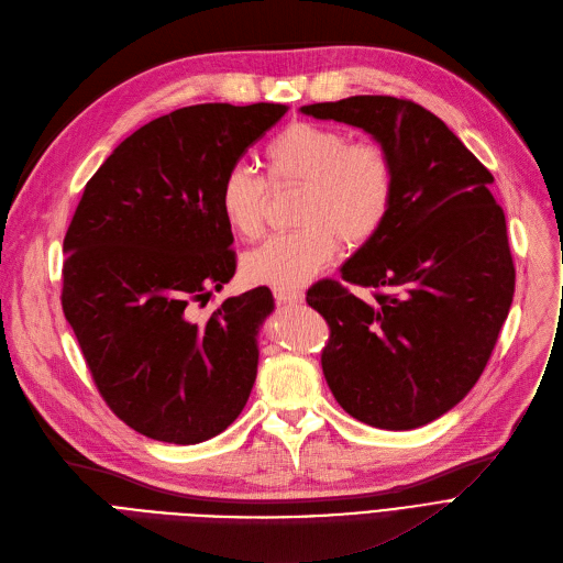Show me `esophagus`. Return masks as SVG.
<instances>
[{
  "mask_svg": "<svg viewBox=\"0 0 563 563\" xmlns=\"http://www.w3.org/2000/svg\"><path fill=\"white\" fill-rule=\"evenodd\" d=\"M273 292H275V300L279 305H297V302H302V297H305V292L300 288H275Z\"/></svg>",
  "mask_w": 563,
  "mask_h": 563,
  "instance_id": "esophagus-1",
  "label": "esophagus"
}]
</instances>
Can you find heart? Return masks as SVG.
Instances as JSON below:
<instances>
[{
	"instance_id": "obj_1",
	"label": "heart",
	"mask_w": 563,
	"mask_h": 563,
	"mask_svg": "<svg viewBox=\"0 0 563 563\" xmlns=\"http://www.w3.org/2000/svg\"><path fill=\"white\" fill-rule=\"evenodd\" d=\"M271 184H305L297 227L268 239L243 261L254 284L295 288L332 263L341 250L371 243L395 202V163L377 141H352L347 131L297 120L263 150ZM268 184L245 165L220 181L218 207L236 236L254 241L266 224Z\"/></svg>"
}]
</instances>
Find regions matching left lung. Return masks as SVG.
Listing matches in <instances>:
<instances>
[{"mask_svg": "<svg viewBox=\"0 0 563 563\" xmlns=\"http://www.w3.org/2000/svg\"><path fill=\"white\" fill-rule=\"evenodd\" d=\"M302 111L366 129L393 156L386 224L343 282L313 284L307 302L329 324L320 363L336 402L366 424L416 429L466 398L509 316L516 268L493 175L411 99L356 95Z\"/></svg>", "mask_w": 563, "mask_h": 563, "instance_id": "1", "label": "left lung"}]
</instances>
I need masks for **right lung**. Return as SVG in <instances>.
I'll use <instances>...</instances> for the list:
<instances>
[{
  "label": "right lung",
  "mask_w": 563,
  "mask_h": 563,
  "mask_svg": "<svg viewBox=\"0 0 563 563\" xmlns=\"http://www.w3.org/2000/svg\"><path fill=\"white\" fill-rule=\"evenodd\" d=\"M284 104H195L161 115L102 163L63 241L60 305L109 409L139 434L192 445L239 418L256 379L266 286L197 316L236 273L218 207L224 173Z\"/></svg>",
  "instance_id": "obj_1"
}]
</instances>
